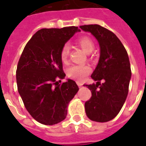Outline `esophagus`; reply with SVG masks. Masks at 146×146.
I'll return each instance as SVG.
<instances>
[{"instance_id":"34e87169","label":"esophagus","mask_w":146,"mask_h":146,"mask_svg":"<svg viewBox=\"0 0 146 146\" xmlns=\"http://www.w3.org/2000/svg\"><path fill=\"white\" fill-rule=\"evenodd\" d=\"M77 85H78V86H82V83H81V82H77Z\"/></svg>"}]
</instances>
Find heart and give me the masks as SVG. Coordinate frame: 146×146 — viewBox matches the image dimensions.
<instances>
[{
  "label": "heart",
  "instance_id": "obj_1",
  "mask_svg": "<svg viewBox=\"0 0 146 146\" xmlns=\"http://www.w3.org/2000/svg\"><path fill=\"white\" fill-rule=\"evenodd\" d=\"M77 43L86 53L91 52L95 46L94 42L89 36H81L78 38ZM69 54H70V47L67 44H64L60 50V58L64 63L66 62ZM91 67L89 65L80 64V65H74L70 67L67 70L66 73L69 78L77 81H82L84 80L86 76L91 73Z\"/></svg>",
  "mask_w": 146,
  "mask_h": 146
}]
</instances>
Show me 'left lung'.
<instances>
[{
    "label": "left lung",
    "instance_id": "1",
    "mask_svg": "<svg viewBox=\"0 0 146 146\" xmlns=\"http://www.w3.org/2000/svg\"><path fill=\"white\" fill-rule=\"evenodd\" d=\"M80 28L91 33L98 41L100 58L91 77L96 84L84 85L92 92L85 103L87 117L104 123L115 117L122 108L129 92L131 68L127 50L117 35L108 29L95 24ZM104 82L100 84V80Z\"/></svg>",
    "mask_w": 146,
    "mask_h": 146
}]
</instances>
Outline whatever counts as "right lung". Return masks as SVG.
Wrapping results in <instances>:
<instances>
[{
  "label": "right lung",
  "mask_w": 146,
  "mask_h": 146,
  "mask_svg": "<svg viewBox=\"0 0 146 146\" xmlns=\"http://www.w3.org/2000/svg\"><path fill=\"white\" fill-rule=\"evenodd\" d=\"M77 26L42 29L27 42L17 68V89L25 108L40 123L54 125L66 117L67 105L77 93L75 81L65 78L60 50Z\"/></svg>",
  "instance_id": "obj_1"
}]
</instances>
